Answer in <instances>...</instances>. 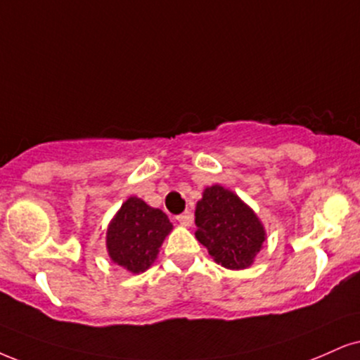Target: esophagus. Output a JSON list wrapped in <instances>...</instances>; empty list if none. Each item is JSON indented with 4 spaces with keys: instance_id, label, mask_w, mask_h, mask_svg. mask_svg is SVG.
Here are the masks:
<instances>
[{
    "instance_id": "1",
    "label": "esophagus",
    "mask_w": 360,
    "mask_h": 360,
    "mask_svg": "<svg viewBox=\"0 0 360 360\" xmlns=\"http://www.w3.org/2000/svg\"><path fill=\"white\" fill-rule=\"evenodd\" d=\"M176 221H179L180 225H184V227H188L190 224H192V214L190 212H184V214L176 215Z\"/></svg>"
}]
</instances>
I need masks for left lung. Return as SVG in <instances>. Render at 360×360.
Instances as JSON below:
<instances>
[{
	"label": "left lung",
	"mask_w": 360,
	"mask_h": 360,
	"mask_svg": "<svg viewBox=\"0 0 360 360\" xmlns=\"http://www.w3.org/2000/svg\"><path fill=\"white\" fill-rule=\"evenodd\" d=\"M197 240L217 264L229 270H243L267 240L264 224L250 205L232 190L215 184L203 190L195 207Z\"/></svg>",
	"instance_id": "8db88e82"
}]
</instances>
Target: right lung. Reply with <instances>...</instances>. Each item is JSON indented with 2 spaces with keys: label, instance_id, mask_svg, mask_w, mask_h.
Instances as JSON below:
<instances>
[{
  "label": "right lung",
  "instance_id": "1",
  "mask_svg": "<svg viewBox=\"0 0 360 360\" xmlns=\"http://www.w3.org/2000/svg\"><path fill=\"white\" fill-rule=\"evenodd\" d=\"M172 230V221L160 208L130 197L110 220L106 252L110 260L127 272L143 274L157 260L160 247Z\"/></svg>",
  "mask_w": 360,
  "mask_h": 360
}]
</instances>
